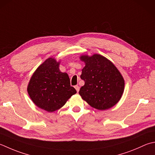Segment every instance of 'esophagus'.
<instances>
[{
    "label": "esophagus",
    "mask_w": 155,
    "mask_h": 155,
    "mask_svg": "<svg viewBox=\"0 0 155 155\" xmlns=\"http://www.w3.org/2000/svg\"><path fill=\"white\" fill-rule=\"evenodd\" d=\"M74 88H75V89L77 90V92L79 91V89H80V87H79V86H78V85H76V86L74 87Z\"/></svg>",
    "instance_id": "34e87169"
}]
</instances>
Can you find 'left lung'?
Wrapping results in <instances>:
<instances>
[{
	"mask_svg": "<svg viewBox=\"0 0 155 155\" xmlns=\"http://www.w3.org/2000/svg\"><path fill=\"white\" fill-rule=\"evenodd\" d=\"M80 59L85 63L81 75L84 81L79 91L82 99L99 110L113 107L124 93L122 75L110 60L100 54L83 55Z\"/></svg>",
	"mask_w": 155,
	"mask_h": 155,
	"instance_id": "obj_1",
	"label": "left lung"
}]
</instances>
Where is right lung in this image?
Listing matches in <instances>:
<instances>
[{
  "label": "right lung",
  "instance_id": "add662e5",
  "mask_svg": "<svg viewBox=\"0 0 155 155\" xmlns=\"http://www.w3.org/2000/svg\"><path fill=\"white\" fill-rule=\"evenodd\" d=\"M60 62L49 58L33 74L27 86L30 98L38 106L48 112L61 108L77 93L67 73L60 72Z\"/></svg>",
  "mask_w": 155,
  "mask_h": 155
}]
</instances>
